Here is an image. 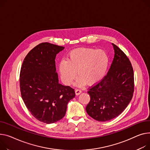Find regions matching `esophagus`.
Wrapping results in <instances>:
<instances>
[{
  "label": "esophagus",
  "instance_id": "1",
  "mask_svg": "<svg viewBox=\"0 0 150 150\" xmlns=\"http://www.w3.org/2000/svg\"><path fill=\"white\" fill-rule=\"evenodd\" d=\"M81 92H82V91H81V90H80V89H76L75 90V94L76 95H79Z\"/></svg>",
  "mask_w": 150,
  "mask_h": 150
}]
</instances>
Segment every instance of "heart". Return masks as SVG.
I'll return each mask as SVG.
<instances>
[{"mask_svg":"<svg viewBox=\"0 0 150 150\" xmlns=\"http://www.w3.org/2000/svg\"><path fill=\"white\" fill-rule=\"evenodd\" d=\"M109 64V58L103 50L79 48L69 54L67 60L63 59L58 69L63 82L71 85L76 78L78 83L93 85L105 76Z\"/></svg>","mask_w":150,"mask_h":150,"instance_id":"b5f03b06","label":"heart"}]
</instances>
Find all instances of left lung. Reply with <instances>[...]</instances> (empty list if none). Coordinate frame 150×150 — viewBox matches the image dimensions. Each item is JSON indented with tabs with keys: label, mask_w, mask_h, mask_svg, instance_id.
<instances>
[{
	"label": "left lung",
	"mask_w": 150,
	"mask_h": 150,
	"mask_svg": "<svg viewBox=\"0 0 150 150\" xmlns=\"http://www.w3.org/2000/svg\"><path fill=\"white\" fill-rule=\"evenodd\" d=\"M114 58L107 75L90 88L91 100L87 114L98 121L105 122L121 114L131 101L134 92V74L130 61L121 49L112 43Z\"/></svg>",
	"instance_id": "1"
}]
</instances>
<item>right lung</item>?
Listing matches in <instances>:
<instances>
[{"label": "right lung", "instance_id": "obj_1", "mask_svg": "<svg viewBox=\"0 0 150 150\" xmlns=\"http://www.w3.org/2000/svg\"><path fill=\"white\" fill-rule=\"evenodd\" d=\"M63 46L42 43L25 57L20 73V88L28 110L38 121L52 124L65 115L74 89L58 82L55 59Z\"/></svg>", "mask_w": 150, "mask_h": 150}]
</instances>
